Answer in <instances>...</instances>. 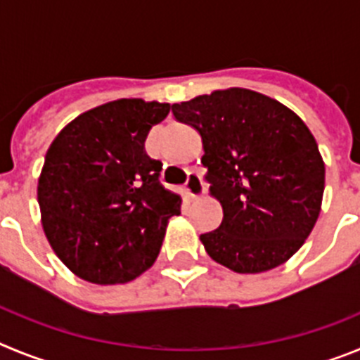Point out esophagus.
I'll use <instances>...</instances> for the list:
<instances>
[{
  "mask_svg": "<svg viewBox=\"0 0 360 360\" xmlns=\"http://www.w3.org/2000/svg\"><path fill=\"white\" fill-rule=\"evenodd\" d=\"M186 191L191 198H200L205 193V186H203L202 178H200L198 173H189L187 174V182H186Z\"/></svg>",
  "mask_w": 360,
  "mask_h": 360,
  "instance_id": "obj_1",
  "label": "esophagus"
}]
</instances>
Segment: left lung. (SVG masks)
<instances>
[{
	"label": "left lung",
	"instance_id": "1",
	"mask_svg": "<svg viewBox=\"0 0 360 360\" xmlns=\"http://www.w3.org/2000/svg\"><path fill=\"white\" fill-rule=\"evenodd\" d=\"M174 119L202 136L209 193L224 209L202 234L219 265L259 274L288 262L321 212L324 162L307 124L290 108L247 88L173 104Z\"/></svg>",
	"mask_w": 360,
	"mask_h": 360
}]
</instances>
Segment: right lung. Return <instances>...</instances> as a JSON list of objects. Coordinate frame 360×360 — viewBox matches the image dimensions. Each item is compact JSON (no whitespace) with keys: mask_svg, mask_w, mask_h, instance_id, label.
Listing matches in <instances>:
<instances>
[{"mask_svg":"<svg viewBox=\"0 0 360 360\" xmlns=\"http://www.w3.org/2000/svg\"><path fill=\"white\" fill-rule=\"evenodd\" d=\"M171 104L119 98L84 111L50 144L37 182L44 236L84 281H133L155 263L182 198L158 182L149 129Z\"/></svg>","mask_w":360,"mask_h":360,"instance_id":"add662e5","label":"right lung"}]
</instances>
